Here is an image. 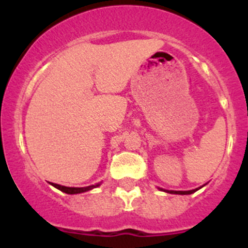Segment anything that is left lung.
<instances>
[{
    "label": "left lung",
    "mask_w": 248,
    "mask_h": 248,
    "mask_svg": "<svg viewBox=\"0 0 248 248\" xmlns=\"http://www.w3.org/2000/svg\"><path fill=\"white\" fill-rule=\"evenodd\" d=\"M198 189L199 188L192 189V191H166V192H168V193H172V194H192L196 191H198Z\"/></svg>",
    "instance_id": "left-lung-1"
}]
</instances>
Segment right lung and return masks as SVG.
<instances>
[{
  "label": "right lung",
  "instance_id": "right-lung-1",
  "mask_svg": "<svg viewBox=\"0 0 248 248\" xmlns=\"http://www.w3.org/2000/svg\"><path fill=\"white\" fill-rule=\"evenodd\" d=\"M50 184H51L54 187H56L57 189H60V191L64 192V193H67V194L82 193V192L90 191V189H92V188H94V187L99 186V185H93V186H87V187H66V186H61V185L52 184V182H50Z\"/></svg>",
  "mask_w": 248,
  "mask_h": 248
}]
</instances>
